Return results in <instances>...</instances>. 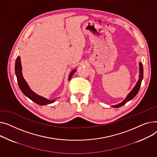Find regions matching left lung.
Masks as SVG:
<instances>
[{"label":"left lung","instance_id":"1","mask_svg":"<svg viewBox=\"0 0 157 157\" xmlns=\"http://www.w3.org/2000/svg\"><path fill=\"white\" fill-rule=\"evenodd\" d=\"M140 79H139V80H138L136 86L134 87V89L132 90V91L129 94H128L127 98L122 101V103H119L117 105L112 106V107H113V108L121 107V106L124 105L127 102H128V101H129L130 100L132 99L136 96V94H137V93L140 90V87H141V81H142L143 78V64H142L141 63H140Z\"/></svg>","mask_w":157,"mask_h":157}]
</instances>
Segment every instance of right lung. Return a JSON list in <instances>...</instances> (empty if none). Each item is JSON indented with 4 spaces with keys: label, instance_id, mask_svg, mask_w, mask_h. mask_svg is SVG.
I'll return each instance as SVG.
<instances>
[{
    "label": "right lung",
    "instance_id": "1",
    "mask_svg": "<svg viewBox=\"0 0 157 157\" xmlns=\"http://www.w3.org/2000/svg\"><path fill=\"white\" fill-rule=\"evenodd\" d=\"M76 70H73L71 72L70 74L68 80H70V78L72 77L73 75L74 74ZM15 73L17 77V80L18 83V86H19L21 90L22 93L29 99H30L32 101L35 103L38 104L39 105H45L52 103L54 100H48L44 98H42L40 96H38L34 93L33 91L30 90L29 86L26 84V82L24 80L23 76H22V73H21V61H20V57L17 56L16 60L15 63Z\"/></svg>",
    "mask_w": 157,
    "mask_h": 157
}]
</instances>
